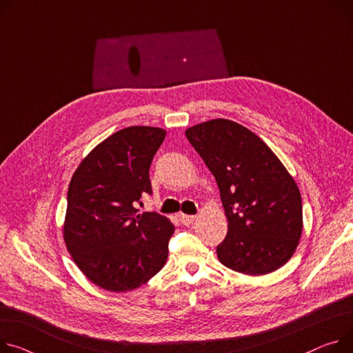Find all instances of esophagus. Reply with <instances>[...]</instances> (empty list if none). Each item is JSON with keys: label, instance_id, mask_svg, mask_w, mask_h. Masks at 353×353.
Here are the masks:
<instances>
[{"label": "esophagus", "instance_id": "esophagus-1", "mask_svg": "<svg viewBox=\"0 0 353 353\" xmlns=\"http://www.w3.org/2000/svg\"><path fill=\"white\" fill-rule=\"evenodd\" d=\"M179 219H181L182 225L188 226V225H191L196 219V216L195 214H183V213H181L179 214Z\"/></svg>", "mask_w": 353, "mask_h": 353}]
</instances>
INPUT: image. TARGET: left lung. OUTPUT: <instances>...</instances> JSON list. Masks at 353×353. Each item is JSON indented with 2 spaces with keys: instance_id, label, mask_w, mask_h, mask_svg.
Masks as SVG:
<instances>
[{
  "instance_id": "obj_1",
  "label": "left lung",
  "mask_w": 353,
  "mask_h": 353,
  "mask_svg": "<svg viewBox=\"0 0 353 353\" xmlns=\"http://www.w3.org/2000/svg\"><path fill=\"white\" fill-rule=\"evenodd\" d=\"M219 186L228 234L219 261L248 276L276 271L303 233L300 189L277 155L249 128L216 119L185 131Z\"/></svg>"
}]
</instances>
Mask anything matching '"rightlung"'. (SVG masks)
<instances>
[{"label":"right lung","instance_id":"add662e5","mask_svg":"<svg viewBox=\"0 0 353 353\" xmlns=\"http://www.w3.org/2000/svg\"><path fill=\"white\" fill-rule=\"evenodd\" d=\"M165 134L123 128L96 145L70 179L63 239L80 271L103 290H135L165 265L175 228L165 216L137 209L152 192L150 167Z\"/></svg>","mask_w":353,"mask_h":353}]
</instances>
